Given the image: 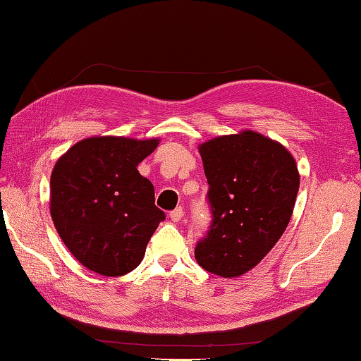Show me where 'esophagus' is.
Returning a JSON list of instances; mask_svg holds the SVG:
<instances>
[{"mask_svg": "<svg viewBox=\"0 0 361 361\" xmlns=\"http://www.w3.org/2000/svg\"><path fill=\"white\" fill-rule=\"evenodd\" d=\"M183 219V207L175 209L173 212H170V220L171 221H180Z\"/></svg>", "mask_w": 361, "mask_h": 361, "instance_id": "obj_1", "label": "esophagus"}]
</instances>
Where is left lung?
Returning <instances> with one entry per match:
<instances>
[{"mask_svg": "<svg viewBox=\"0 0 361 361\" xmlns=\"http://www.w3.org/2000/svg\"><path fill=\"white\" fill-rule=\"evenodd\" d=\"M214 214L194 255L204 270L238 278L274 247L293 216L300 173L293 154L254 130L197 146Z\"/></svg>", "mask_w": 361, "mask_h": 361, "instance_id": "obj_1", "label": "left lung"}]
</instances>
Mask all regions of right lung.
I'll use <instances>...</instances> for the list:
<instances>
[{
	"label": "right lung",
	"mask_w": 361,
	"mask_h": 361,
	"mask_svg": "<svg viewBox=\"0 0 361 361\" xmlns=\"http://www.w3.org/2000/svg\"><path fill=\"white\" fill-rule=\"evenodd\" d=\"M160 138L90 136L56 160L49 212L62 243L90 271L123 276L140 265L165 214L138 164Z\"/></svg>",
	"instance_id": "add662e5"
}]
</instances>
